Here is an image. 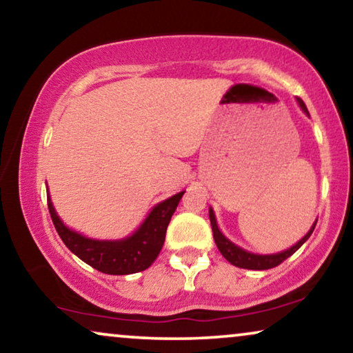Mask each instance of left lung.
<instances>
[{
    "label": "left lung",
    "instance_id": "8db88e82",
    "mask_svg": "<svg viewBox=\"0 0 353 353\" xmlns=\"http://www.w3.org/2000/svg\"><path fill=\"white\" fill-rule=\"evenodd\" d=\"M299 105L303 110V112H307V114H308L307 106H305V103L300 100V98H299ZM210 221H211V229H213V237H214L216 245H218L221 255H223L225 260H228L234 266L243 268V270L261 271V270H271V268L278 266L284 260H288L290 255H294V253L297 252L299 248L308 241V237L312 236V232L314 231V225H316L318 219L314 221L312 229H310V231L307 232V236H305L303 239H300V241L295 243L294 247H290V248H288V250H284L281 253H272V255H256V253H250V252L243 250V248H241V247H237L236 243H232L231 241H229V239H225L224 234L219 231L218 224H216L214 213H213V210H211V208H210Z\"/></svg>",
    "mask_w": 353,
    "mask_h": 353
}]
</instances>
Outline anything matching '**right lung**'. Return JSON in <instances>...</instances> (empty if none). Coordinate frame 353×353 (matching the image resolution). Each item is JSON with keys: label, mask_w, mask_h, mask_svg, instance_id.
<instances>
[{"label": "right lung", "mask_w": 353, "mask_h": 353, "mask_svg": "<svg viewBox=\"0 0 353 353\" xmlns=\"http://www.w3.org/2000/svg\"><path fill=\"white\" fill-rule=\"evenodd\" d=\"M184 195V192L172 195L171 199L161 201L150 211L142 225L132 236L121 241H95L82 234L72 231L65 225L48 196V210L53 224L58 231L61 241L65 243L74 255L105 274H134V272L147 270L161 252L166 229L171 216Z\"/></svg>", "instance_id": "obj_1"}]
</instances>
